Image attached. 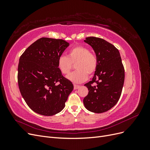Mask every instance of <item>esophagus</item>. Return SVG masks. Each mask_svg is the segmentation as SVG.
Returning a JSON list of instances; mask_svg holds the SVG:
<instances>
[{
	"instance_id": "esophagus-1",
	"label": "esophagus",
	"mask_w": 150,
	"mask_h": 150,
	"mask_svg": "<svg viewBox=\"0 0 150 150\" xmlns=\"http://www.w3.org/2000/svg\"><path fill=\"white\" fill-rule=\"evenodd\" d=\"M81 86L79 85H77V84H74V89H79Z\"/></svg>"
}]
</instances>
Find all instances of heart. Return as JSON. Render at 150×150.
<instances>
[{"mask_svg":"<svg viewBox=\"0 0 150 150\" xmlns=\"http://www.w3.org/2000/svg\"><path fill=\"white\" fill-rule=\"evenodd\" d=\"M57 67L62 74L69 73L73 64L76 71L67 76V78L75 83H80L88 79V74L92 75L96 72L98 59L94 54L84 46H76L71 49L67 56L62 55L57 59Z\"/></svg>","mask_w":150,"mask_h":150,"instance_id":"b5f03b06","label":"heart"}]
</instances>
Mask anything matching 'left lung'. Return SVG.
<instances>
[{
  "label": "left lung",
  "mask_w": 150,
  "mask_h": 150,
  "mask_svg": "<svg viewBox=\"0 0 150 150\" xmlns=\"http://www.w3.org/2000/svg\"><path fill=\"white\" fill-rule=\"evenodd\" d=\"M84 42L93 47L98 66L92 81L84 84L89 93L83 103L89 111L102 113L118 101L124 84L125 69L118 49L112 44L95 37L86 38Z\"/></svg>",
  "instance_id": "8db88e82"
}]
</instances>
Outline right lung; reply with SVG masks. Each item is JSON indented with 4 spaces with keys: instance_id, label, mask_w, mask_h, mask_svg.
Masks as SVG:
<instances>
[{
    "instance_id": "right-lung-1",
    "label": "right lung",
    "mask_w": 150,
    "mask_h": 150,
    "mask_svg": "<svg viewBox=\"0 0 150 150\" xmlns=\"http://www.w3.org/2000/svg\"><path fill=\"white\" fill-rule=\"evenodd\" d=\"M69 44L62 39L42 38L22 54L18 65V84L32 110L53 116L65 107L74 86L62 75L57 59Z\"/></svg>"
}]
</instances>
